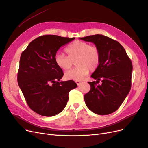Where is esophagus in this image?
<instances>
[{"instance_id":"esophagus-1","label":"esophagus","mask_w":148,"mask_h":148,"mask_svg":"<svg viewBox=\"0 0 148 148\" xmlns=\"http://www.w3.org/2000/svg\"><path fill=\"white\" fill-rule=\"evenodd\" d=\"M75 82H76V83L77 84L78 86H79V85H80V84H81L83 83V82H81V81H76Z\"/></svg>"}]
</instances>
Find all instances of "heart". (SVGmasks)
Here are the masks:
<instances>
[{"label": "heart", "mask_w": 148, "mask_h": 148, "mask_svg": "<svg viewBox=\"0 0 148 148\" xmlns=\"http://www.w3.org/2000/svg\"><path fill=\"white\" fill-rule=\"evenodd\" d=\"M67 56L58 53L55 57L56 65L64 70H70L75 60L77 66L65 73V78L79 81L88 74L89 70L94 71L100 62V52L96 46L89 45L82 41H73L65 48Z\"/></svg>", "instance_id": "b5f03b06"}]
</instances>
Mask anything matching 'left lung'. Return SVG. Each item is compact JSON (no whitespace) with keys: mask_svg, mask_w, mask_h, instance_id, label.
Wrapping results in <instances>:
<instances>
[{"mask_svg":"<svg viewBox=\"0 0 148 148\" xmlns=\"http://www.w3.org/2000/svg\"><path fill=\"white\" fill-rule=\"evenodd\" d=\"M99 49L100 62L88 82L91 89L84 99L88 109L98 115L114 112L122 105L132 86V63L125 49L115 40L102 34L81 38ZM100 80L101 85H97Z\"/></svg>","mask_w":148,"mask_h":148,"instance_id":"1","label":"left lung"}]
</instances>
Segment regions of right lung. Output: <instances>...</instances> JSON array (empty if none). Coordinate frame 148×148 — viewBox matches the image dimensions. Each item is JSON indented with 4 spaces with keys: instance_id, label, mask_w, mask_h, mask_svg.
Listing matches in <instances>:
<instances>
[{
    "instance_id": "right-lung-1",
    "label": "right lung",
    "mask_w": 148,
    "mask_h": 148,
    "mask_svg": "<svg viewBox=\"0 0 148 148\" xmlns=\"http://www.w3.org/2000/svg\"><path fill=\"white\" fill-rule=\"evenodd\" d=\"M75 39L41 36L21 53L18 83L28 106L36 113L46 117L60 113L68 102L69 92L77 87L73 80L60 82L64 73L55 62L59 48Z\"/></svg>"
}]
</instances>
